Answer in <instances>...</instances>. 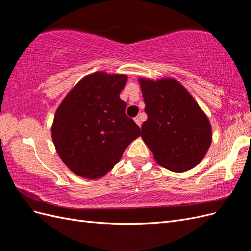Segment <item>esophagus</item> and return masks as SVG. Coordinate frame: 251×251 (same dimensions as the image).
Wrapping results in <instances>:
<instances>
[{"label":"esophagus","mask_w":251,"mask_h":251,"mask_svg":"<svg viewBox=\"0 0 251 251\" xmlns=\"http://www.w3.org/2000/svg\"><path fill=\"white\" fill-rule=\"evenodd\" d=\"M134 120H135V123L137 124V126H141V119H140V117H139V116H136V117L134 118Z\"/></svg>","instance_id":"34e87169"}]
</instances>
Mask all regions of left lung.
<instances>
[{"label":"left lung","instance_id":"1","mask_svg":"<svg viewBox=\"0 0 251 251\" xmlns=\"http://www.w3.org/2000/svg\"><path fill=\"white\" fill-rule=\"evenodd\" d=\"M148 119L141 138L156 162L183 173L198 165L212 140L209 119L192 94L174 78L139 77Z\"/></svg>","mask_w":251,"mask_h":251}]
</instances>
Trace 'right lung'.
<instances>
[{"mask_svg":"<svg viewBox=\"0 0 251 251\" xmlns=\"http://www.w3.org/2000/svg\"><path fill=\"white\" fill-rule=\"evenodd\" d=\"M126 74L97 71L81 78L60 102L51 126L59 158L77 176L100 179L123 157L140 128L119 94Z\"/></svg>","mask_w":251,"mask_h":251,"instance_id":"right-lung-1","label":"right lung"}]
</instances>
